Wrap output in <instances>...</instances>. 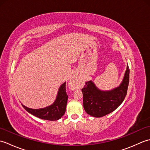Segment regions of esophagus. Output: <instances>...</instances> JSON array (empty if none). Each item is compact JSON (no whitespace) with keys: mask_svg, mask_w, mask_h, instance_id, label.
Instances as JSON below:
<instances>
[{"mask_svg":"<svg viewBox=\"0 0 150 150\" xmlns=\"http://www.w3.org/2000/svg\"><path fill=\"white\" fill-rule=\"evenodd\" d=\"M81 86V81L77 77H73L70 80V86L72 90L78 89Z\"/></svg>","mask_w":150,"mask_h":150,"instance_id":"34e87169","label":"esophagus"}]
</instances>
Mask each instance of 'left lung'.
<instances>
[{
    "instance_id": "1",
    "label": "left lung",
    "mask_w": 150,
    "mask_h": 150,
    "mask_svg": "<svg viewBox=\"0 0 150 150\" xmlns=\"http://www.w3.org/2000/svg\"><path fill=\"white\" fill-rule=\"evenodd\" d=\"M129 69L127 66L121 84L110 91L98 89L91 81L86 82L82 89L83 106L88 114L94 117H102L115 110L122 104L128 91Z\"/></svg>"
}]
</instances>
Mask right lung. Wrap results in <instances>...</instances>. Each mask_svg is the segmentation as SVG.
Masks as SVG:
<instances>
[{
	"label": "right lung",
	"mask_w": 150,
	"mask_h": 150,
	"mask_svg": "<svg viewBox=\"0 0 150 150\" xmlns=\"http://www.w3.org/2000/svg\"><path fill=\"white\" fill-rule=\"evenodd\" d=\"M68 96L66 93V82L60 86L58 93L54 103L50 106L40 109H31L24 106H22L28 113L41 119L47 120H57L61 118L65 113L67 101Z\"/></svg>",
	"instance_id": "obj_1"
}]
</instances>
